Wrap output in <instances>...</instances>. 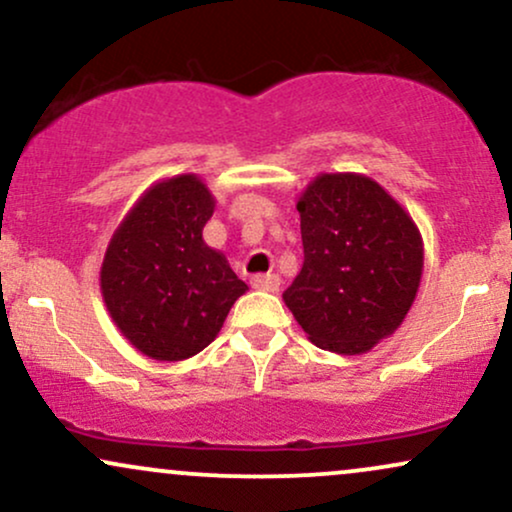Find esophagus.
Returning <instances> with one entry per match:
<instances>
[{
	"label": "esophagus",
	"mask_w": 512,
	"mask_h": 512,
	"mask_svg": "<svg viewBox=\"0 0 512 512\" xmlns=\"http://www.w3.org/2000/svg\"><path fill=\"white\" fill-rule=\"evenodd\" d=\"M279 284H281V279H279V274H257V276H252V289H257V291H279Z\"/></svg>",
	"instance_id": "34e87169"
}]
</instances>
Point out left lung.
<instances>
[{
    "instance_id": "obj_1",
    "label": "left lung",
    "mask_w": 512,
    "mask_h": 512,
    "mask_svg": "<svg viewBox=\"0 0 512 512\" xmlns=\"http://www.w3.org/2000/svg\"><path fill=\"white\" fill-rule=\"evenodd\" d=\"M303 267L284 303L308 339L358 356L407 317L424 272V240L411 216L375 180L322 173L296 204Z\"/></svg>"
}]
</instances>
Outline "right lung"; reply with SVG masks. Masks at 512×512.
<instances>
[{"instance_id":"obj_1","label":"right lung","mask_w":512,"mask_h":512,"mask_svg":"<svg viewBox=\"0 0 512 512\" xmlns=\"http://www.w3.org/2000/svg\"><path fill=\"white\" fill-rule=\"evenodd\" d=\"M214 197L197 175L144 192L105 250L101 293L129 344L156 361H182L216 339L248 291L221 252L204 243Z\"/></svg>"}]
</instances>
